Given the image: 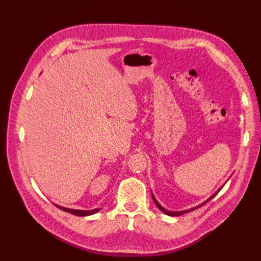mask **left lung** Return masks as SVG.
Here are the masks:
<instances>
[{
  "instance_id": "8db88e82",
  "label": "left lung",
  "mask_w": 261,
  "mask_h": 261,
  "mask_svg": "<svg viewBox=\"0 0 261 261\" xmlns=\"http://www.w3.org/2000/svg\"><path fill=\"white\" fill-rule=\"evenodd\" d=\"M220 190H221V188H220ZM219 190V191H220ZM218 191V192H219ZM218 192H216V193H214L213 194V195L212 196H211L208 199H207V201H205L203 204H201V205H198V206H196V207H193V208H191V210H186V211H180V212H170V211H167V210H165L163 206H162V205H160L157 201H156V198H154L153 197V195H152V199H153V202L154 203H156V205H157V206L160 208V210H162L163 211V212L165 213V214H167V215H170V216H178V215H181V214H184V213H187V212H190V211H193V210H195V208H197V207H199V206H202V205H204L205 203H207L208 201H211V199H212L215 195H216V194H218Z\"/></svg>"
}]
</instances>
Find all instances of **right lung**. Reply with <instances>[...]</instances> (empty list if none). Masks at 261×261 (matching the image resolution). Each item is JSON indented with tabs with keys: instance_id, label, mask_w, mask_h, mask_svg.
<instances>
[{
	"instance_id": "right-lung-1",
	"label": "right lung",
	"mask_w": 261,
	"mask_h": 261,
	"mask_svg": "<svg viewBox=\"0 0 261 261\" xmlns=\"http://www.w3.org/2000/svg\"><path fill=\"white\" fill-rule=\"evenodd\" d=\"M56 206L60 210L65 211V212H68L70 214H74V215H79V216H87V215H92L94 213L98 212L99 210L101 208H94V210H91V211H82V210H71V208H66V207H63V206H59V205H56Z\"/></svg>"
}]
</instances>
